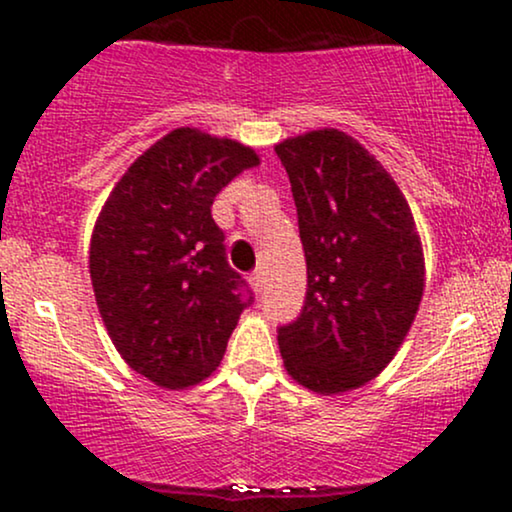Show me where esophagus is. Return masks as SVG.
I'll list each match as a JSON object with an SVG mask.
<instances>
[{"instance_id":"34e87169","label":"esophagus","mask_w":512,"mask_h":512,"mask_svg":"<svg viewBox=\"0 0 512 512\" xmlns=\"http://www.w3.org/2000/svg\"><path fill=\"white\" fill-rule=\"evenodd\" d=\"M250 284L257 293L262 291V286H264V272H262V269H255V272L250 274Z\"/></svg>"}]
</instances>
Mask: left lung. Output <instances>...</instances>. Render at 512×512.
Returning a JSON list of instances; mask_svg holds the SVG:
<instances>
[{"label": "left lung", "mask_w": 512, "mask_h": 512, "mask_svg": "<svg viewBox=\"0 0 512 512\" xmlns=\"http://www.w3.org/2000/svg\"><path fill=\"white\" fill-rule=\"evenodd\" d=\"M291 180L308 267L301 315L279 327L298 385L339 395L366 385L407 337L424 296V250L392 175L339 129L274 146Z\"/></svg>", "instance_id": "obj_1"}]
</instances>
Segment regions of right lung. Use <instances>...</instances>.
I'll return each instance as SVG.
<instances>
[{
	"label": "right lung",
	"instance_id": "add662e5",
	"mask_svg": "<svg viewBox=\"0 0 512 512\" xmlns=\"http://www.w3.org/2000/svg\"><path fill=\"white\" fill-rule=\"evenodd\" d=\"M255 166L250 146L178 127L127 168L98 214L88 257L98 310L127 366L158 387L209 378L252 303L211 204Z\"/></svg>",
	"mask_w": 512,
	"mask_h": 512
}]
</instances>
